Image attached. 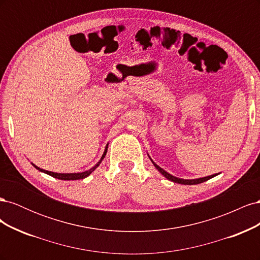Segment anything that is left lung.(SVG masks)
<instances>
[{
	"label": "left lung",
	"instance_id": "1",
	"mask_svg": "<svg viewBox=\"0 0 260 260\" xmlns=\"http://www.w3.org/2000/svg\"><path fill=\"white\" fill-rule=\"evenodd\" d=\"M153 164H154V166L157 168V170H158V171L160 172V174H161L164 177H166L168 180L172 181V182H176V183H179V184H187V185L200 184V183L205 182V181H207V180H209V179H211V178H214L215 176H217V175H212V176H209V177H205V178H201V179H194V180H183V179H179V178H176V177H174V176L169 175L168 172H166V171H165L164 169H161L159 166H157V165H156L154 161H153Z\"/></svg>",
	"mask_w": 260,
	"mask_h": 260
}]
</instances>
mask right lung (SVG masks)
Masks as SVG:
<instances>
[{"label": "right lung", "instance_id": "1", "mask_svg": "<svg viewBox=\"0 0 260 260\" xmlns=\"http://www.w3.org/2000/svg\"><path fill=\"white\" fill-rule=\"evenodd\" d=\"M106 152H107V146H106V148H105V152H104L103 156H102L101 160L95 165V166H94L93 168H91V169H90V170H88V171L79 172V174H56V172H52V171H48V170H43V169H41V168H39V167L35 166L34 164H32V165H34V166H35L38 170H40V171L44 172V174L49 175V176H51V177H53V178H56V179H59V180H80V179H84V178H86L88 176H90V175H91V172L95 170V168L99 166L100 162H101L102 160H103V158H104L105 155H106Z\"/></svg>", "mask_w": 260, "mask_h": 260}]
</instances>
